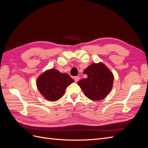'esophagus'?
<instances>
[{"label": "esophagus", "instance_id": "obj_1", "mask_svg": "<svg viewBox=\"0 0 148 148\" xmlns=\"http://www.w3.org/2000/svg\"><path fill=\"white\" fill-rule=\"evenodd\" d=\"M79 79H80V78H79V77H78V76H77V77H75L74 78V79H75V82H78L79 80Z\"/></svg>", "mask_w": 148, "mask_h": 148}]
</instances>
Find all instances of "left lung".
<instances>
[{"label":"left lung","instance_id":"left-lung-1","mask_svg":"<svg viewBox=\"0 0 148 148\" xmlns=\"http://www.w3.org/2000/svg\"><path fill=\"white\" fill-rule=\"evenodd\" d=\"M88 77L77 82L84 95L89 99L99 101L110 92L114 82V75L102 63L92 64L83 71Z\"/></svg>","mask_w":148,"mask_h":148}]
</instances>
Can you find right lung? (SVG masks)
<instances>
[{
  "label": "right lung",
  "instance_id": "obj_1",
  "mask_svg": "<svg viewBox=\"0 0 148 148\" xmlns=\"http://www.w3.org/2000/svg\"><path fill=\"white\" fill-rule=\"evenodd\" d=\"M74 80L66 73L52 69L44 71L38 77L36 85L39 91L46 99L56 101L64 96L66 88Z\"/></svg>",
  "mask_w": 148,
  "mask_h": 148
}]
</instances>
